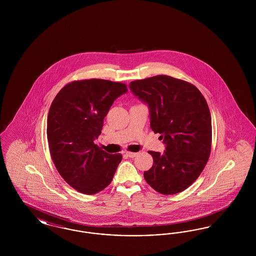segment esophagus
I'll return each mask as SVG.
<instances>
[{
    "label": "esophagus",
    "mask_w": 256,
    "mask_h": 256,
    "mask_svg": "<svg viewBox=\"0 0 256 256\" xmlns=\"http://www.w3.org/2000/svg\"><path fill=\"white\" fill-rule=\"evenodd\" d=\"M124 154H126V156H128V158H135V156H137V152H126Z\"/></svg>",
    "instance_id": "obj_1"
}]
</instances>
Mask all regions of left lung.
<instances>
[{
	"instance_id": "1",
	"label": "left lung",
	"mask_w": 256,
	"mask_h": 256,
	"mask_svg": "<svg viewBox=\"0 0 256 256\" xmlns=\"http://www.w3.org/2000/svg\"><path fill=\"white\" fill-rule=\"evenodd\" d=\"M128 87L148 108L150 128L163 140V154L150 150L152 167L144 172L148 185L163 195L188 188L210 156L211 115L196 86L166 74L134 80Z\"/></svg>"
}]
</instances>
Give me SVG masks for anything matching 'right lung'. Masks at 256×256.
<instances>
[{"label": "right lung", "mask_w": 256, "mask_h": 256, "mask_svg": "<svg viewBox=\"0 0 256 256\" xmlns=\"http://www.w3.org/2000/svg\"><path fill=\"white\" fill-rule=\"evenodd\" d=\"M126 86L91 78L64 86L52 100L47 121L52 159L64 180L86 195L110 185L122 161L95 145L104 119Z\"/></svg>", "instance_id": "right-lung-1"}]
</instances>
